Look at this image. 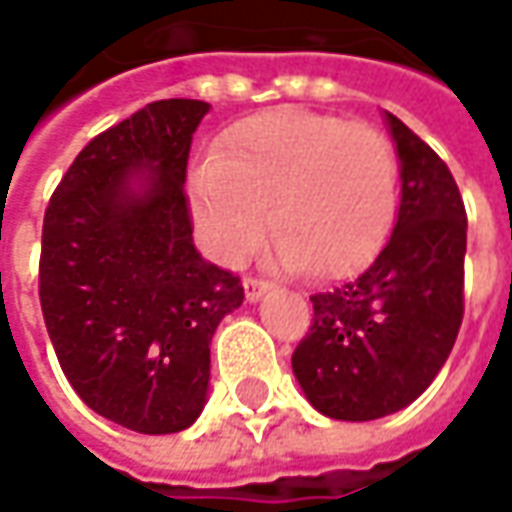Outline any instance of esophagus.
Wrapping results in <instances>:
<instances>
[{"label":"esophagus","instance_id":"esophagus-1","mask_svg":"<svg viewBox=\"0 0 512 512\" xmlns=\"http://www.w3.org/2000/svg\"><path fill=\"white\" fill-rule=\"evenodd\" d=\"M269 289H272V283H269V280H263V277H255V274L243 277V291H246V300H257L260 294H266Z\"/></svg>","mask_w":512,"mask_h":512}]
</instances>
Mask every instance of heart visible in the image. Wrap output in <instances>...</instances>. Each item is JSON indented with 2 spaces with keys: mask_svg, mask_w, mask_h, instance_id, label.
<instances>
[{
  "mask_svg": "<svg viewBox=\"0 0 512 512\" xmlns=\"http://www.w3.org/2000/svg\"><path fill=\"white\" fill-rule=\"evenodd\" d=\"M272 201L277 255L317 277L368 266L394 229L399 161L385 135L340 115L277 107L223 135L192 175V206L212 255L240 260Z\"/></svg>",
  "mask_w": 512,
  "mask_h": 512,
  "instance_id": "heart-1",
  "label": "heart"
}]
</instances>
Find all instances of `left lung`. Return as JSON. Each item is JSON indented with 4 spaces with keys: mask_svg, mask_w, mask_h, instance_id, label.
<instances>
[{
    "mask_svg": "<svg viewBox=\"0 0 512 512\" xmlns=\"http://www.w3.org/2000/svg\"><path fill=\"white\" fill-rule=\"evenodd\" d=\"M402 161L391 240L365 272L311 294L314 320L291 354L320 414L368 422L411 405L439 374L465 314L467 215L448 164L397 115Z\"/></svg>",
    "mask_w": 512,
    "mask_h": 512,
    "instance_id": "left-lung-1",
    "label": "left lung"
}]
</instances>
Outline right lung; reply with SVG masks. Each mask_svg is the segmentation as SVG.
<instances>
[{
    "mask_svg": "<svg viewBox=\"0 0 512 512\" xmlns=\"http://www.w3.org/2000/svg\"><path fill=\"white\" fill-rule=\"evenodd\" d=\"M206 113L198 98H164L98 133L42 223L39 300L64 377L87 408L138 433L198 419L212 334L243 303L238 274L192 243L186 161Z\"/></svg>",
    "mask_w": 512,
    "mask_h": 512,
    "instance_id": "add662e5",
    "label": "right lung"
}]
</instances>
